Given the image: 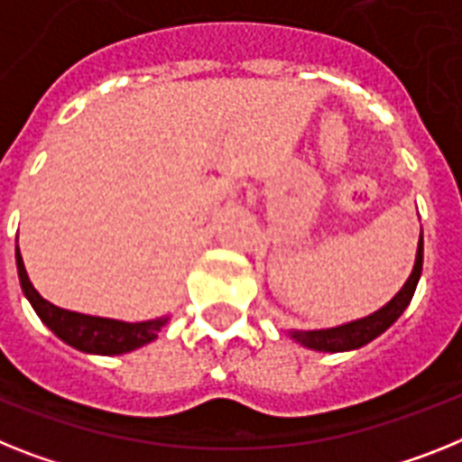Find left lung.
<instances>
[{"label": "left lung", "mask_w": 462, "mask_h": 462, "mask_svg": "<svg viewBox=\"0 0 462 462\" xmlns=\"http://www.w3.org/2000/svg\"><path fill=\"white\" fill-rule=\"evenodd\" d=\"M422 273V230L420 239H418L416 249V261H413V270H411L409 279L404 282V286L394 293L381 310H375L371 315L359 317V319L345 321L338 327L328 328H289L286 336H289L293 343L303 345L308 350L315 352H350L359 350L366 343H371L374 338H378L381 333H385L387 328L393 327L394 321L402 317L406 308H409L411 298L416 293L418 279Z\"/></svg>", "instance_id": "obj_1"}]
</instances>
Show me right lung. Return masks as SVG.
<instances>
[{"instance_id": "add662e5", "label": "right lung", "mask_w": 462, "mask_h": 462, "mask_svg": "<svg viewBox=\"0 0 462 462\" xmlns=\"http://www.w3.org/2000/svg\"><path fill=\"white\" fill-rule=\"evenodd\" d=\"M15 265H18V279H21L23 293H25L32 310L42 319V324L51 328L58 338L68 343L69 347L87 352V355L112 356L138 350L143 345L152 343L157 338V333L171 319V315H162L145 321H124L110 319V317L81 315V312L58 308V305L49 303L32 286L18 246H15Z\"/></svg>"}]
</instances>
